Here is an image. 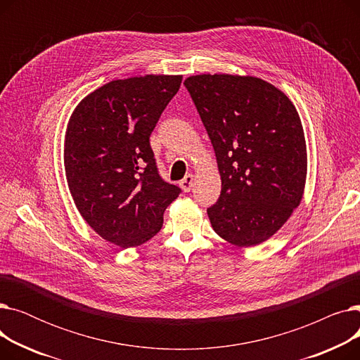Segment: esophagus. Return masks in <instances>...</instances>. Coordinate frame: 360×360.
I'll use <instances>...</instances> for the list:
<instances>
[{"instance_id": "esophagus-1", "label": "esophagus", "mask_w": 360, "mask_h": 360, "mask_svg": "<svg viewBox=\"0 0 360 360\" xmlns=\"http://www.w3.org/2000/svg\"><path fill=\"white\" fill-rule=\"evenodd\" d=\"M193 184H194V175L193 174H188L185 175V178L179 182L181 188L185 191V193H190L191 188H193Z\"/></svg>"}]
</instances>
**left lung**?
<instances>
[{"mask_svg":"<svg viewBox=\"0 0 360 360\" xmlns=\"http://www.w3.org/2000/svg\"><path fill=\"white\" fill-rule=\"evenodd\" d=\"M209 134L221 193L207 209L236 247L271 238L299 205L307 179L304 128L285 93L257 77L201 74L184 82Z\"/></svg>","mask_w":360,"mask_h":360,"instance_id":"8db88e82","label":"left lung"}]
</instances>
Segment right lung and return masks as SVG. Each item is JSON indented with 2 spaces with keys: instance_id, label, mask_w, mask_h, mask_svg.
Masks as SVG:
<instances>
[{
  "instance_id": "obj_1",
  "label": "right lung",
  "mask_w": 360,
  "mask_h": 360,
  "mask_svg": "<svg viewBox=\"0 0 360 360\" xmlns=\"http://www.w3.org/2000/svg\"><path fill=\"white\" fill-rule=\"evenodd\" d=\"M182 75L110 82L86 96L70 118L64 166L80 214L103 239L131 248L153 238L181 188L166 182L150 146Z\"/></svg>"
}]
</instances>
